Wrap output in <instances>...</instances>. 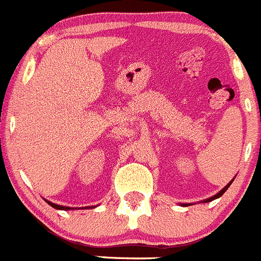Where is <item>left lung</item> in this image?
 I'll return each instance as SVG.
<instances>
[{
    "mask_svg": "<svg viewBox=\"0 0 261 261\" xmlns=\"http://www.w3.org/2000/svg\"><path fill=\"white\" fill-rule=\"evenodd\" d=\"M232 181H233V180H232ZM232 181H231V182H229V184H227V185H226V187H224V188H223V189H222V190H221V192H219V193H218V194H216V195H215V197L210 198V199H205V200H204V202H211V200H215V199H217V198H219V197H222V195H223V194H224V192H226V190H227V189H228V187H229V185H231V184H232Z\"/></svg>",
    "mask_w": 261,
    "mask_h": 261,
    "instance_id": "1",
    "label": "left lung"
}]
</instances>
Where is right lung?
<instances>
[{"label": "right lung", "mask_w": 261, "mask_h": 261, "mask_svg": "<svg viewBox=\"0 0 261 261\" xmlns=\"http://www.w3.org/2000/svg\"><path fill=\"white\" fill-rule=\"evenodd\" d=\"M46 203H48L49 205H50V207H53V208H56V210H63V211H69V210H72L71 207H63V205H58V204H54V203H51V202H48V200H46Z\"/></svg>", "instance_id": "add662e5"}]
</instances>
